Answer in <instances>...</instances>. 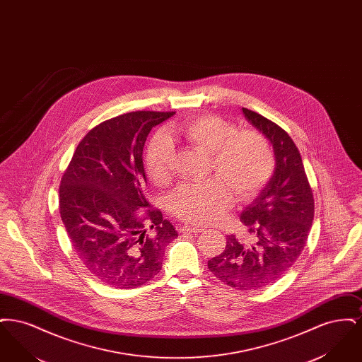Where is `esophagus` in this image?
Segmentation results:
<instances>
[{
    "mask_svg": "<svg viewBox=\"0 0 362 362\" xmlns=\"http://www.w3.org/2000/svg\"><path fill=\"white\" fill-rule=\"evenodd\" d=\"M182 233H199L204 229L199 226H194V225H182L179 229Z\"/></svg>",
    "mask_w": 362,
    "mask_h": 362,
    "instance_id": "esophagus-1",
    "label": "esophagus"
}]
</instances>
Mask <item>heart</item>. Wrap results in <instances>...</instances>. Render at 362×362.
Instances as JSON below:
<instances>
[{
	"label": "heart",
	"mask_w": 362,
	"mask_h": 362,
	"mask_svg": "<svg viewBox=\"0 0 362 362\" xmlns=\"http://www.w3.org/2000/svg\"><path fill=\"white\" fill-rule=\"evenodd\" d=\"M177 137L209 155L207 171L214 176L201 185H183L173 191L170 206L185 223L211 224L232 204L257 197L272 179L276 158L270 142L257 130H238L232 122L217 115L195 117L173 129ZM173 148L164 134L151 139L145 167L156 186L173 177Z\"/></svg>",
	"instance_id": "b5f03b06"
}]
</instances>
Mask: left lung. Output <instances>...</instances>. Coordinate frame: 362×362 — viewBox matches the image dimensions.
Instances as JSON below:
<instances>
[{
	"label": "left lung",
	"mask_w": 362,
	"mask_h": 362,
	"mask_svg": "<svg viewBox=\"0 0 362 362\" xmlns=\"http://www.w3.org/2000/svg\"><path fill=\"white\" fill-rule=\"evenodd\" d=\"M245 118L272 142L276 167L258 198L243 210L247 238L228 235L224 252L207 260L209 270L238 291H258L272 285L301 255L315 213L300 152L291 136L263 115L243 108Z\"/></svg>",
	"instance_id": "8db88e82"
}]
</instances>
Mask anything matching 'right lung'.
<instances>
[{"label":"right lung","instance_id":"1","mask_svg":"<svg viewBox=\"0 0 362 362\" xmlns=\"http://www.w3.org/2000/svg\"><path fill=\"white\" fill-rule=\"evenodd\" d=\"M175 112L136 111L95 126L77 145L59 185V213L86 270L119 289L138 288L161 270L177 238L146 198L142 151L148 134Z\"/></svg>","mask_w":362,"mask_h":362}]
</instances>
